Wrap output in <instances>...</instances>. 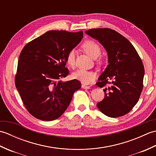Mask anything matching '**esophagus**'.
Instances as JSON below:
<instances>
[{
	"instance_id": "34e87169",
	"label": "esophagus",
	"mask_w": 156,
	"mask_h": 156,
	"mask_svg": "<svg viewBox=\"0 0 156 156\" xmlns=\"http://www.w3.org/2000/svg\"><path fill=\"white\" fill-rule=\"evenodd\" d=\"M82 88H85V89H88L90 88V86H88V85H86L84 84H82Z\"/></svg>"
}]
</instances>
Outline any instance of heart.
Segmentation results:
<instances>
[{"label": "heart", "mask_w": 156, "mask_h": 156, "mask_svg": "<svg viewBox=\"0 0 156 156\" xmlns=\"http://www.w3.org/2000/svg\"><path fill=\"white\" fill-rule=\"evenodd\" d=\"M81 49L86 54L90 56L92 58H98L101 54L102 48L97 41L92 39H87L81 44ZM66 63L71 68H74L76 64V54L74 50L68 52L66 56ZM102 62V57L97 59L98 64H101ZM72 76L73 78L80 81L84 84H90L94 82L97 78V73L94 71L85 70V69H78L72 73Z\"/></svg>", "instance_id": "obj_1"}]
</instances>
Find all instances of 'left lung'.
<instances>
[{"mask_svg": "<svg viewBox=\"0 0 156 156\" xmlns=\"http://www.w3.org/2000/svg\"><path fill=\"white\" fill-rule=\"evenodd\" d=\"M85 33L98 40L108 57V65L96 84L101 88L111 85L103 90L104 99L97 107L110 117L127 114L137 104L144 88L141 58L128 39L111 29H90Z\"/></svg>", "mask_w": 156, "mask_h": 156, "instance_id": "left-lung-1", "label": "left lung"}]
</instances>
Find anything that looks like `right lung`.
Returning a JSON list of instances; mask_svg holds the SVG:
<instances>
[{
	"instance_id": "obj_1",
	"label": "right lung",
	"mask_w": 156,
	"mask_h": 156,
	"mask_svg": "<svg viewBox=\"0 0 156 156\" xmlns=\"http://www.w3.org/2000/svg\"><path fill=\"white\" fill-rule=\"evenodd\" d=\"M83 32L49 31L29 42L19 55L15 82L27 111L39 120L50 121L64 113L74 92L81 88L69 74L66 56L82 40Z\"/></svg>"
}]
</instances>
